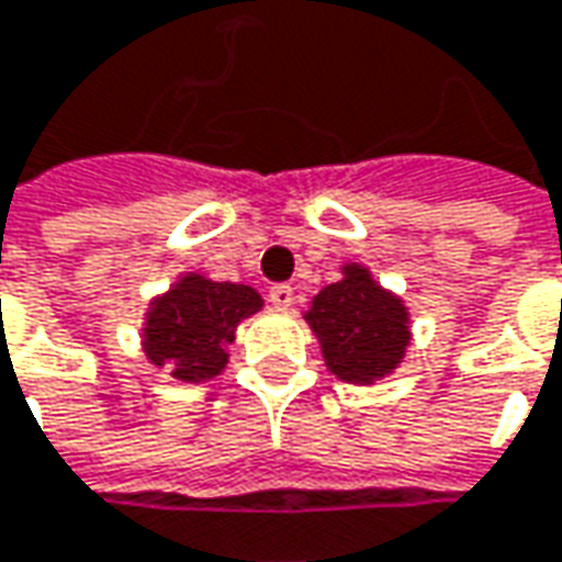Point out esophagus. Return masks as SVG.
Here are the masks:
<instances>
[{"instance_id": "esophagus-1", "label": "esophagus", "mask_w": 562, "mask_h": 562, "mask_svg": "<svg viewBox=\"0 0 562 562\" xmlns=\"http://www.w3.org/2000/svg\"><path fill=\"white\" fill-rule=\"evenodd\" d=\"M270 302H273L277 308H289V305L295 302V295H292V285H285V282L270 285Z\"/></svg>"}]
</instances>
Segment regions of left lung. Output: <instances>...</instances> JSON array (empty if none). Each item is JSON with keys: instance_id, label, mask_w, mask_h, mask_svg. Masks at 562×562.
<instances>
[{"instance_id": "1", "label": "left lung", "mask_w": 562, "mask_h": 562, "mask_svg": "<svg viewBox=\"0 0 562 562\" xmlns=\"http://www.w3.org/2000/svg\"><path fill=\"white\" fill-rule=\"evenodd\" d=\"M305 321L330 375L349 384L387 379L413 340L411 308L366 263H344L340 280L324 285L308 302Z\"/></svg>"}]
</instances>
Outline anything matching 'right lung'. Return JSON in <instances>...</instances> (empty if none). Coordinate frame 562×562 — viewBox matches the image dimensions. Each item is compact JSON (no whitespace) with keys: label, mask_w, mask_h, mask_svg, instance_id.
<instances>
[{"label":"right lung","mask_w":562,"mask_h":562,"mask_svg":"<svg viewBox=\"0 0 562 562\" xmlns=\"http://www.w3.org/2000/svg\"><path fill=\"white\" fill-rule=\"evenodd\" d=\"M260 308V292L245 282L181 273L146 308L143 352L155 369H168L171 379L213 381L228 366V344H235L238 324Z\"/></svg>","instance_id":"right-lung-1"}]
</instances>
